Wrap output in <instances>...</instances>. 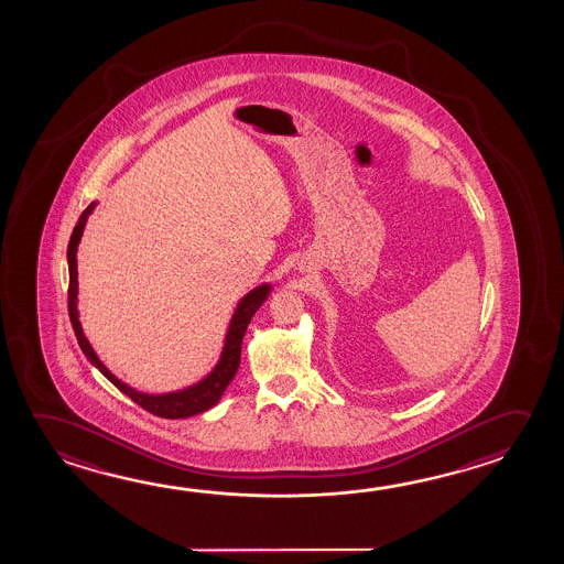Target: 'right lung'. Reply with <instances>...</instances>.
<instances>
[{"instance_id": "1", "label": "right lung", "mask_w": 564, "mask_h": 564, "mask_svg": "<svg viewBox=\"0 0 564 564\" xmlns=\"http://www.w3.org/2000/svg\"><path fill=\"white\" fill-rule=\"evenodd\" d=\"M96 204H90L82 212L78 224L74 227L70 235V242H68V274H70V282H68V315H70L72 329L78 339L82 352L88 357L91 365L98 368L101 375L108 378L111 384L119 388L121 392L127 393L137 405H141L147 412L152 415H159L164 420H182V417H192L196 413L207 412L209 408H214L215 403L219 402V398L224 395L225 388L229 386L232 376L237 375V368L241 362V345L245 332L251 323L252 315L259 310L260 305L264 304V300L269 297V284L254 288L252 292L245 295L237 310L232 313L231 325L227 332V339H225L224 352L219 362L215 365L214 370L197 384L189 386L186 390L180 392L162 393V395H151V393L137 392L131 386L123 384L119 378L111 375L108 368L101 365V360L96 357V352L90 347L88 339L84 337L82 332L80 319H78V307H76V295H78V270H76V251H78V242H80L82 231L84 225L88 221V215L94 212Z\"/></svg>"}]
</instances>
